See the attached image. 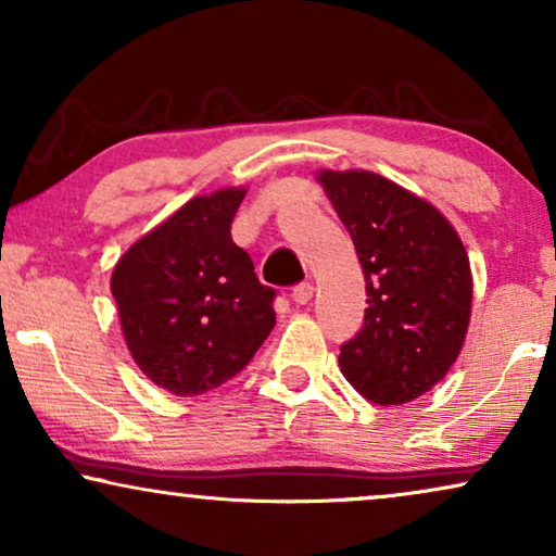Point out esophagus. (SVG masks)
I'll return each instance as SVG.
<instances>
[{"label":"esophagus","mask_w":556,"mask_h":556,"mask_svg":"<svg viewBox=\"0 0 556 556\" xmlns=\"http://www.w3.org/2000/svg\"><path fill=\"white\" fill-rule=\"evenodd\" d=\"M291 295H293L295 303H301V306H303V303H308L311 299H314V283L303 280V283H299V286L293 288Z\"/></svg>","instance_id":"obj_1"}]
</instances>
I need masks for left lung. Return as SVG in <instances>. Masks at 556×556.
<instances>
[{"instance_id": "8db88e82", "label": "left lung", "mask_w": 556, "mask_h": 556, "mask_svg": "<svg viewBox=\"0 0 556 556\" xmlns=\"http://www.w3.org/2000/svg\"><path fill=\"white\" fill-rule=\"evenodd\" d=\"M359 255L364 326L341 344L346 382L377 405H405L458 359L473 301L468 253L453 225L375 172H318Z\"/></svg>"}]
</instances>
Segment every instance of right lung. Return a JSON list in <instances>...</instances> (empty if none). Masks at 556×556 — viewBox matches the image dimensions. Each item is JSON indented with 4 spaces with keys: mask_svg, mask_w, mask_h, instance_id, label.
<instances>
[{
    "mask_svg": "<svg viewBox=\"0 0 556 556\" xmlns=\"http://www.w3.org/2000/svg\"><path fill=\"white\" fill-rule=\"evenodd\" d=\"M245 189L194 197L136 240L116 263L128 352L151 382L194 397L248 367L276 326V291L263 286L230 225Z\"/></svg>",
    "mask_w": 556,
    "mask_h": 556,
    "instance_id": "add662e5",
    "label": "right lung"
}]
</instances>
